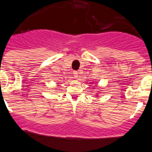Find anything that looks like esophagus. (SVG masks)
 I'll list each match as a JSON object with an SVG mask.
<instances>
[{
	"mask_svg": "<svg viewBox=\"0 0 152 152\" xmlns=\"http://www.w3.org/2000/svg\"><path fill=\"white\" fill-rule=\"evenodd\" d=\"M78 74L77 71H74V76L75 78H78Z\"/></svg>",
	"mask_w": 152,
	"mask_h": 152,
	"instance_id": "1",
	"label": "esophagus"
}]
</instances>
